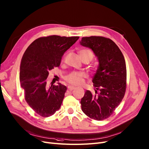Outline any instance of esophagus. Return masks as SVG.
<instances>
[{
	"instance_id": "34e87169",
	"label": "esophagus",
	"mask_w": 149,
	"mask_h": 149,
	"mask_svg": "<svg viewBox=\"0 0 149 149\" xmlns=\"http://www.w3.org/2000/svg\"><path fill=\"white\" fill-rule=\"evenodd\" d=\"M75 88L74 86H68V90H69V91H72V90H74Z\"/></svg>"
}]
</instances>
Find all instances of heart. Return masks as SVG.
<instances>
[{
  "label": "heart",
  "instance_id": "heart-1",
  "mask_svg": "<svg viewBox=\"0 0 149 149\" xmlns=\"http://www.w3.org/2000/svg\"><path fill=\"white\" fill-rule=\"evenodd\" d=\"M79 54L81 58L83 56H91L93 57V54L91 52V51H90L88 49H82L79 51ZM83 77L84 74L81 72H72L69 75L66 77V81L69 82L70 84H72V85H81V84L83 81Z\"/></svg>",
  "mask_w": 149,
  "mask_h": 149
}]
</instances>
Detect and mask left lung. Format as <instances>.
Returning a JSON list of instances; mask_svg holds the SVG:
<instances>
[{"label":"left lung","mask_w":149,"mask_h":149,"mask_svg":"<svg viewBox=\"0 0 149 149\" xmlns=\"http://www.w3.org/2000/svg\"><path fill=\"white\" fill-rule=\"evenodd\" d=\"M80 44L91 49L99 61L92 80L95 88V94L86 91L80 102L81 109L90 118L97 120L105 119L112 114L125 95L127 79L125 58L118 46L109 38L83 37Z\"/></svg>","instance_id":"obj_1"}]
</instances>
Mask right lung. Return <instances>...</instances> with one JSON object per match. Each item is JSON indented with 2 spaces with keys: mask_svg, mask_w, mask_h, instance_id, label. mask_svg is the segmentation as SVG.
Wrapping results in <instances>:
<instances>
[{
  "mask_svg": "<svg viewBox=\"0 0 149 149\" xmlns=\"http://www.w3.org/2000/svg\"><path fill=\"white\" fill-rule=\"evenodd\" d=\"M79 36L57 35L36 39L25 50L20 65L21 87L28 105L39 115L49 117L60 108L67 88L47 85L49 70L58 67L65 52Z\"/></svg>",
  "mask_w": 149,
  "mask_h": 149,
  "instance_id": "right-lung-1",
  "label": "right lung"
}]
</instances>
